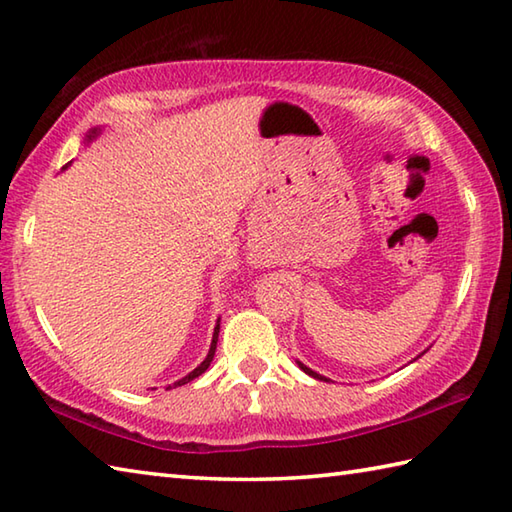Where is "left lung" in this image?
Wrapping results in <instances>:
<instances>
[{"instance_id": "1", "label": "left lung", "mask_w": 512, "mask_h": 512, "mask_svg": "<svg viewBox=\"0 0 512 512\" xmlns=\"http://www.w3.org/2000/svg\"><path fill=\"white\" fill-rule=\"evenodd\" d=\"M426 350H428V348H426ZM426 350H424V353H426ZM424 353H419L417 357H422ZM417 357H415V359H417ZM415 359H413V362H415ZM297 366H299V368H302L306 375H310V377H313V379H319V382H330V379H328V377H324V375H319V373H315V370H313V368H308L306 364H302V362H299V359H297Z\"/></svg>"}]
</instances>
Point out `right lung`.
Wrapping results in <instances>:
<instances>
[{"label": "right lung", "mask_w": 512, "mask_h": 512, "mask_svg": "<svg viewBox=\"0 0 512 512\" xmlns=\"http://www.w3.org/2000/svg\"><path fill=\"white\" fill-rule=\"evenodd\" d=\"M104 133V126H95V128H90L88 133H86V137H84V146H90L95 142V139ZM70 164L73 162H68L62 170H66ZM219 322H222V319L217 317V324H215V330H213V339H210V348H208V355H206V359L202 364H199L195 370H190V373L186 375V377H182V379H177L175 384H168L166 386V390H170V388H177V386H184V384H188V382H193V379H197L199 375H204L206 370H208V366H210V362H213V357H215V350H217V339H219Z\"/></svg>", "instance_id": "1"}]
</instances>
